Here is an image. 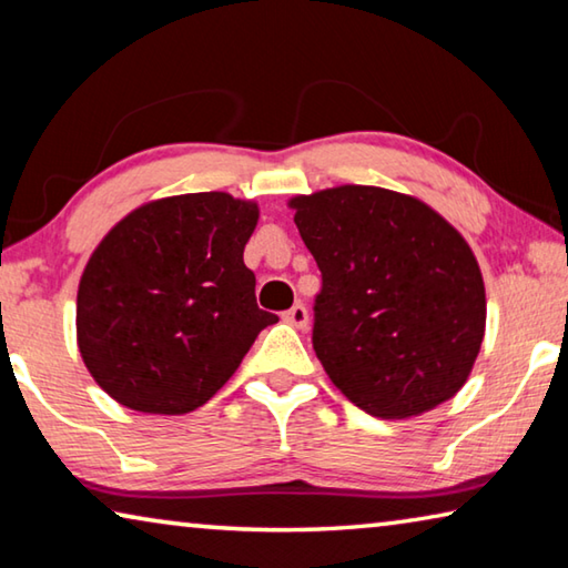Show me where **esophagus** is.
Returning a JSON list of instances; mask_svg holds the SVG:
<instances>
[{
  "label": "esophagus",
  "instance_id": "34e87169",
  "mask_svg": "<svg viewBox=\"0 0 568 568\" xmlns=\"http://www.w3.org/2000/svg\"><path fill=\"white\" fill-rule=\"evenodd\" d=\"M283 318H285V323H291L293 328H297V331L307 328V311H305L303 303H295L291 311L283 313Z\"/></svg>",
  "mask_w": 568,
  "mask_h": 568
}]
</instances>
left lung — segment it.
<instances>
[{"instance_id":"left-lung-1","label":"left lung","mask_w":568,"mask_h":568,"mask_svg":"<svg viewBox=\"0 0 568 568\" xmlns=\"http://www.w3.org/2000/svg\"><path fill=\"white\" fill-rule=\"evenodd\" d=\"M323 273L313 348L345 398L403 420L468 381L486 333V287L466 237L423 200L338 185L287 200Z\"/></svg>"}]
</instances>
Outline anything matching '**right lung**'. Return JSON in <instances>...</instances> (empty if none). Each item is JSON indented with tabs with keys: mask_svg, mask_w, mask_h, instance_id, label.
Returning a JSON list of instances; mask_svg holds the SVG:
<instances>
[{
	"mask_svg": "<svg viewBox=\"0 0 568 568\" xmlns=\"http://www.w3.org/2000/svg\"><path fill=\"white\" fill-rule=\"evenodd\" d=\"M257 217L253 200L190 192L134 207L100 240L77 287V348L120 406L200 408L277 323L243 261Z\"/></svg>",
	"mask_w": 568,
	"mask_h": 568,
	"instance_id": "1",
	"label": "right lung"
}]
</instances>
